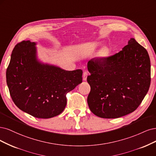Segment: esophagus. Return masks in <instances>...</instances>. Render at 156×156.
<instances>
[{
    "instance_id": "obj_1",
    "label": "esophagus",
    "mask_w": 156,
    "mask_h": 156,
    "mask_svg": "<svg viewBox=\"0 0 156 156\" xmlns=\"http://www.w3.org/2000/svg\"><path fill=\"white\" fill-rule=\"evenodd\" d=\"M87 75H88L87 72H86V71H84L83 72V80H84V81H85V80H87Z\"/></svg>"
}]
</instances>
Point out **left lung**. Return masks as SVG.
Masks as SVG:
<instances>
[{
    "label": "left lung",
    "instance_id": "obj_1",
    "mask_svg": "<svg viewBox=\"0 0 156 156\" xmlns=\"http://www.w3.org/2000/svg\"><path fill=\"white\" fill-rule=\"evenodd\" d=\"M91 86L87 103L91 112L105 119L132 113L141 103L150 85L148 52L134 38L122 51L105 58L87 63Z\"/></svg>",
    "mask_w": 156,
    "mask_h": 156
}]
</instances>
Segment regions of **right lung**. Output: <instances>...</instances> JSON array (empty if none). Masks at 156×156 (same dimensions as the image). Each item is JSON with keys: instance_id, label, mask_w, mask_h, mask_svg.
<instances>
[{"instance_id": "add662e5", "label": "right lung", "mask_w": 156, "mask_h": 156, "mask_svg": "<svg viewBox=\"0 0 156 156\" xmlns=\"http://www.w3.org/2000/svg\"><path fill=\"white\" fill-rule=\"evenodd\" d=\"M37 43L23 41L14 47L6 70V82L13 102L23 112L39 119L63 112L66 94L82 82V71H65L40 62Z\"/></svg>"}]
</instances>
